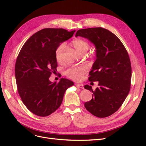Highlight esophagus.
I'll list each match as a JSON object with an SVG mask.
<instances>
[{"instance_id": "34e87169", "label": "esophagus", "mask_w": 146, "mask_h": 146, "mask_svg": "<svg viewBox=\"0 0 146 146\" xmlns=\"http://www.w3.org/2000/svg\"><path fill=\"white\" fill-rule=\"evenodd\" d=\"M75 85H76V86L77 88H81V89H83L84 87H83V85H80V84H75Z\"/></svg>"}]
</instances>
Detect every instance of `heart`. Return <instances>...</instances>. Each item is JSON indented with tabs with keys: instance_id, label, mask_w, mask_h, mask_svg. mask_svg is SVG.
Masks as SVG:
<instances>
[{
	"instance_id": "1",
	"label": "heart",
	"mask_w": 146,
	"mask_h": 146,
	"mask_svg": "<svg viewBox=\"0 0 146 146\" xmlns=\"http://www.w3.org/2000/svg\"><path fill=\"white\" fill-rule=\"evenodd\" d=\"M72 46L80 54H85L90 48L89 44L82 39H74L72 41ZM64 50L65 45L64 44H61L56 48L55 53V58L57 62L59 63H62L63 61ZM86 70L87 67L86 66L82 65L75 66V67L70 68L66 70L65 74L70 78L75 80H78L81 78L83 75L86 72Z\"/></svg>"
}]
</instances>
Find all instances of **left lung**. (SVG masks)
Returning a JSON list of instances; mask_svg holds the SVG:
<instances>
[{"mask_svg":"<svg viewBox=\"0 0 146 146\" xmlns=\"http://www.w3.org/2000/svg\"><path fill=\"white\" fill-rule=\"evenodd\" d=\"M76 36L86 38L96 48V59L89 80L99 82V86L84 88L92 91V99L85 103L88 111L98 117H106L117 111L130 89L131 67L124 46L115 35L102 27L78 30Z\"/></svg>","mask_w":146,"mask_h":146,"instance_id":"obj_1","label":"left lung"}]
</instances>
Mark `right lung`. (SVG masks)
I'll use <instances>...</instances> for the list:
<instances>
[{
	"label": "right lung",
	"instance_id": "1",
	"mask_svg": "<svg viewBox=\"0 0 146 146\" xmlns=\"http://www.w3.org/2000/svg\"><path fill=\"white\" fill-rule=\"evenodd\" d=\"M75 32L44 29L33 34L21 48L15 64L17 91L24 104L35 115L45 117L55 111L66 91L74 85L67 78H61L56 83L49 77L57 71L56 48Z\"/></svg>",
	"mask_w": 146,
	"mask_h": 146
}]
</instances>
